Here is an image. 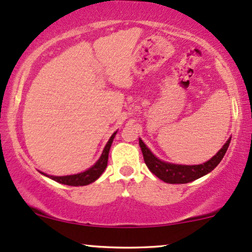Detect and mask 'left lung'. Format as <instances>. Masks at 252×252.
Masks as SVG:
<instances>
[{"label":"left lung","mask_w":252,"mask_h":252,"mask_svg":"<svg viewBox=\"0 0 252 252\" xmlns=\"http://www.w3.org/2000/svg\"><path fill=\"white\" fill-rule=\"evenodd\" d=\"M230 141L231 138H228L222 148L212 158L201 164H178L167 162V161L156 158L141 138L138 140V143L142 150L144 162L153 174H155L160 180L167 182V184H187V182L194 181L212 172L224 158Z\"/></svg>","instance_id":"obj_1"}]
</instances>
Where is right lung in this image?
Returning a JSON list of instances; mask_svg holds the SVG:
<instances>
[{"label": "right lung", "instance_id": "add662e5", "mask_svg": "<svg viewBox=\"0 0 252 252\" xmlns=\"http://www.w3.org/2000/svg\"><path fill=\"white\" fill-rule=\"evenodd\" d=\"M117 131H115L111 135V137L109 138L108 143L104 147L102 154H100L99 158L97 160V162L92 167H90L89 169L84 170L82 173H78V174H71V175H63V176H56V175H50L46 174V173H41L42 175L47 176V178L52 179V180L59 182V184L67 185V186H86V185L92 184L103 174V172L105 170L106 166H108V158H109V152L111 148L112 141H114L115 136H116Z\"/></svg>", "mask_w": 252, "mask_h": 252}]
</instances>
